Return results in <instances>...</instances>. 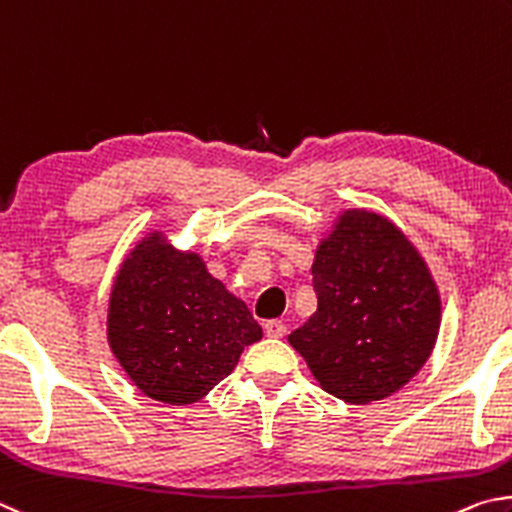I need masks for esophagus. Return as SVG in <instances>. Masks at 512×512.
Returning a JSON list of instances; mask_svg holds the SVG:
<instances>
[{"mask_svg": "<svg viewBox=\"0 0 512 512\" xmlns=\"http://www.w3.org/2000/svg\"><path fill=\"white\" fill-rule=\"evenodd\" d=\"M285 333H288V328H285L283 321L272 319V321H267V324H265V335H267V337L281 339V337H285Z\"/></svg>", "mask_w": 512, "mask_h": 512, "instance_id": "esophagus-1", "label": "esophagus"}]
</instances>
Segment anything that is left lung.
<instances>
[{
	"label": "left lung",
	"mask_w": 512,
	"mask_h": 512,
	"mask_svg": "<svg viewBox=\"0 0 512 512\" xmlns=\"http://www.w3.org/2000/svg\"><path fill=\"white\" fill-rule=\"evenodd\" d=\"M312 283L315 315L288 342L330 396L369 405L423 369L441 328V292L387 215L339 213L317 245Z\"/></svg>",
	"instance_id": "8db88e82"
}]
</instances>
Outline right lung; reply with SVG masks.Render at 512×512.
Segmentation results:
<instances>
[{
	"label": "right lung",
	"mask_w": 512,
	"mask_h": 512,
	"mask_svg": "<svg viewBox=\"0 0 512 512\" xmlns=\"http://www.w3.org/2000/svg\"><path fill=\"white\" fill-rule=\"evenodd\" d=\"M258 339L263 328L245 301L164 231L146 233L123 258L107 303V344L143 396L193 405Z\"/></svg>",
	"instance_id": "obj_1"
}]
</instances>
